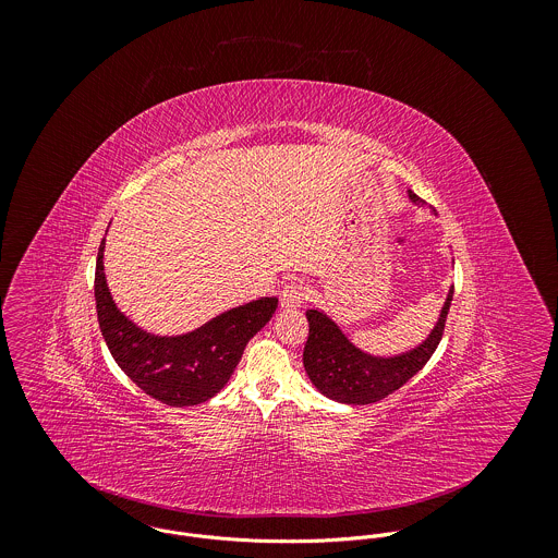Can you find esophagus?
Listing matches in <instances>:
<instances>
[{
  "instance_id": "esophagus-1",
  "label": "esophagus",
  "mask_w": 558,
  "mask_h": 558,
  "mask_svg": "<svg viewBox=\"0 0 558 558\" xmlns=\"http://www.w3.org/2000/svg\"><path fill=\"white\" fill-rule=\"evenodd\" d=\"M305 299H307V294H305L303 283H288L281 290V296H279L283 310H296V307H301L305 303Z\"/></svg>"
}]
</instances>
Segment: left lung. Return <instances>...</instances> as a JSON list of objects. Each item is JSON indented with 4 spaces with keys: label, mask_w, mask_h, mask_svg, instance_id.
Wrapping results in <instances>:
<instances>
[{
    "label": "left lung",
    "mask_w": 558,
    "mask_h": 558,
    "mask_svg": "<svg viewBox=\"0 0 558 558\" xmlns=\"http://www.w3.org/2000/svg\"><path fill=\"white\" fill-rule=\"evenodd\" d=\"M408 198L416 207L427 205L412 190H408ZM451 296L453 286L447 290L434 327L418 344L390 355L360 349L327 312L320 307L307 310L310 336L303 349V366L310 381L320 395L347 405H366L388 397L414 377L436 351Z\"/></svg>",
    "instance_id": "8db88e82"
}]
</instances>
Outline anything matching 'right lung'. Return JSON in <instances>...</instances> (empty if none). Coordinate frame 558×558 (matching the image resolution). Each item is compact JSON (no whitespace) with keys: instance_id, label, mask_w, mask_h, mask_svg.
I'll return each mask as SVG.
<instances>
[{"instance_id":"1","label":"right lung","mask_w":558,"mask_h":558,"mask_svg":"<svg viewBox=\"0 0 558 558\" xmlns=\"http://www.w3.org/2000/svg\"><path fill=\"white\" fill-rule=\"evenodd\" d=\"M102 240L96 262V310L105 342L118 366L153 399L168 405H198L231 379L248 340L266 327L279 301L262 296L231 307L201 327L161 336L140 327L113 301L105 275Z\"/></svg>"}]
</instances>
